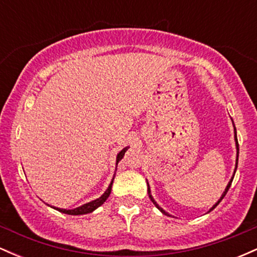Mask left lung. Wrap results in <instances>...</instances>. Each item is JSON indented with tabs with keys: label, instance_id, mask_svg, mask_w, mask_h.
I'll list each match as a JSON object with an SVG mask.
<instances>
[{
	"label": "left lung",
	"instance_id": "8db88e82",
	"mask_svg": "<svg viewBox=\"0 0 257 257\" xmlns=\"http://www.w3.org/2000/svg\"><path fill=\"white\" fill-rule=\"evenodd\" d=\"M232 122H233V120H232ZM233 129H234V141H235V150H237V159H235V168H234V172H233V175H232V178H231V180H229V182H228V184H227V186H226V188H225V191H223V193H222V194H221V197H220V198H219V200H217V202H216V203H215V204H214L213 206H211V208H210V209H209V211H208V213H210V211H211V210H214V209H215V208H216V206H217V205H219V203L221 202V200H222V199H223V197H225V196H226V193H227V192H228L229 187H231V184H232V181H233V178H234V174H235V170H237V166H238V156H239V145H238V140H237V129H235V126H234V124H233ZM146 181H147V180H146ZM147 192H149V197H150V199H151V200H152V203H153V204H155V205H156V208H157V209H158V210H159V211H161V213H162V214L167 215V216H172V215H169V214H168V213H167V211H166V210H164V209H163V208H161V206H159V205L157 204V202H156V200H155V198H153V197H152V194H151V188H150L149 181H147Z\"/></svg>",
	"mask_w": 257,
	"mask_h": 257
}]
</instances>
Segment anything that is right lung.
<instances>
[{"instance_id": "1", "label": "right lung", "mask_w": 257, "mask_h": 257, "mask_svg": "<svg viewBox=\"0 0 257 257\" xmlns=\"http://www.w3.org/2000/svg\"><path fill=\"white\" fill-rule=\"evenodd\" d=\"M128 149H129V146H126V147H124V149L122 150V151H119L118 153H117V157H116V170H117V164L119 163V161L123 158V156H124V153H125V151ZM116 170H114L113 178H112L110 185H108V187H107V190H106L105 192L99 197V198L91 200V202L85 203V204L81 205V206H77V208H75V209H61V208H57V206H52V208L55 209V210L60 211V213L67 214V215H84V214L91 213V211H94V210H95V209H98L100 205L104 204V203L106 202V199H107L108 196H110V194H111L112 184H113L114 175H116Z\"/></svg>"}]
</instances>
